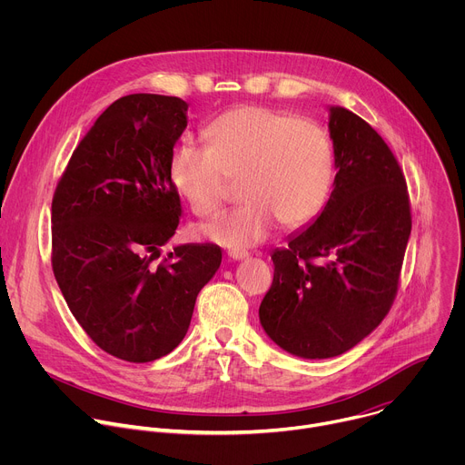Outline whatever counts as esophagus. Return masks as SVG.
Returning a JSON list of instances; mask_svg holds the SVG:
<instances>
[{
    "label": "esophagus",
    "mask_w": 465,
    "mask_h": 465,
    "mask_svg": "<svg viewBox=\"0 0 465 465\" xmlns=\"http://www.w3.org/2000/svg\"><path fill=\"white\" fill-rule=\"evenodd\" d=\"M228 257L233 259V261L246 259V257H248V252H246V250H228Z\"/></svg>",
    "instance_id": "obj_1"
}]
</instances>
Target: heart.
Here are the masks:
<instances>
[{"mask_svg": "<svg viewBox=\"0 0 465 465\" xmlns=\"http://www.w3.org/2000/svg\"><path fill=\"white\" fill-rule=\"evenodd\" d=\"M208 145L182 142L169 160V178L196 217H215L241 183L242 208L206 228L223 246L244 248L285 230L311 224L325 208L335 182V149L312 119L261 104L217 117Z\"/></svg>", "mask_w": 465, "mask_h": 465, "instance_id": "obj_1", "label": "heart"}]
</instances>
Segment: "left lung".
<instances>
[{
  "instance_id": "8db88e82",
  "label": "left lung",
  "mask_w": 465,
  "mask_h": 465,
  "mask_svg": "<svg viewBox=\"0 0 465 465\" xmlns=\"http://www.w3.org/2000/svg\"><path fill=\"white\" fill-rule=\"evenodd\" d=\"M335 187L320 217L272 253L259 305L267 335L303 359L337 357L388 314L412 230L405 174L377 132L333 106Z\"/></svg>"
}]
</instances>
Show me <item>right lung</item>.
Listing matches in <instances>:
<instances>
[{
	"mask_svg": "<svg viewBox=\"0 0 465 465\" xmlns=\"http://www.w3.org/2000/svg\"><path fill=\"white\" fill-rule=\"evenodd\" d=\"M187 103L132 94L112 103L65 165L51 204V267L72 314L108 355L151 362L185 337L215 244L163 246L182 217L169 160Z\"/></svg>",
	"mask_w": 465,
	"mask_h": 465,
	"instance_id": "right-lung-1",
	"label": "right lung"
}]
</instances>
